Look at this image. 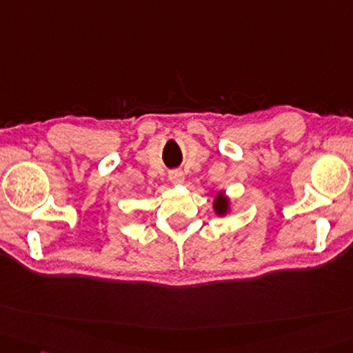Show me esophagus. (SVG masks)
<instances>
[{
    "label": "esophagus",
    "mask_w": 353,
    "mask_h": 353,
    "mask_svg": "<svg viewBox=\"0 0 353 353\" xmlns=\"http://www.w3.org/2000/svg\"><path fill=\"white\" fill-rule=\"evenodd\" d=\"M169 180L173 184H181L184 181V173L181 170H172L169 172Z\"/></svg>",
    "instance_id": "1"
}]
</instances>
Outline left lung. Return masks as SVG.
Segmentation results:
<instances>
[{"label":"left lung","mask_w":353,"mask_h":353,"mask_svg":"<svg viewBox=\"0 0 353 353\" xmlns=\"http://www.w3.org/2000/svg\"><path fill=\"white\" fill-rule=\"evenodd\" d=\"M214 211L220 217H223L228 212H230V200L226 199L223 192H219L215 195V200H214Z\"/></svg>","instance_id":"8db88e82"}]
</instances>
